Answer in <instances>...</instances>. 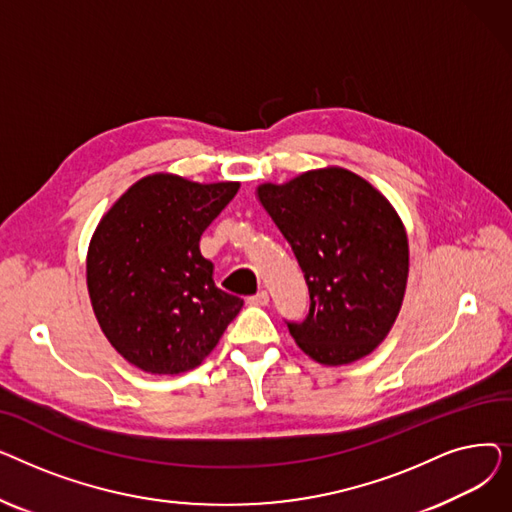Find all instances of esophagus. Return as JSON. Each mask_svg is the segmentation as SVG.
I'll use <instances>...</instances> for the list:
<instances>
[{"mask_svg": "<svg viewBox=\"0 0 512 512\" xmlns=\"http://www.w3.org/2000/svg\"><path fill=\"white\" fill-rule=\"evenodd\" d=\"M249 303L251 305H267L270 303V294H267V290H259L257 294H253V297H249Z\"/></svg>", "mask_w": 512, "mask_h": 512, "instance_id": "1", "label": "esophagus"}]
</instances>
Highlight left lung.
Instances as JSON below:
<instances>
[{
  "label": "left lung",
  "mask_w": 512,
  "mask_h": 512,
  "mask_svg": "<svg viewBox=\"0 0 512 512\" xmlns=\"http://www.w3.org/2000/svg\"><path fill=\"white\" fill-rule=\"evenodd\" d=\"M257 195L288 240L309 288V313L286 326L324 365L369 355L390 332L405 297L409 242L388 199L361 176L326 168Z\"/></svg>",
  "instance_id": "1"
}]
</instances>
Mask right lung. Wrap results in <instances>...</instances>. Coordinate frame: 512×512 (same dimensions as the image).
I'll return each instance as SVG.
<instances>
[{
	"label": "right lung",
	"instance_id": "1",
	"mask_svg": "<svg viewBox=\"0 0 512 512\" xmlns=\"http://www.w3.org/2000/svg\"><path fill=\"white\" fill-rule=\"evenodd\" d=\"M238 186L153 174L103 215L87 255L89 297L103 334L134 367L195 369L238 315L242 299L215 286L199 249Z\"/></svg>",
	"mask_w": 512,
	"mask_h": 512
}]
</instances>
